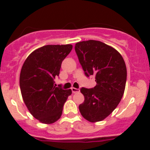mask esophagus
Instances as JSON below:
<instances>
[{"mask_svg":"<svg viewBox=\"0 0 150 150\" xmlns=\"http://www.w3.org/2000/svg\"><path fill=\"white\" fill-rule=\"evenodd\" d=\"M71 90H72V92L73 93H78V92H80V89L75 88H71Z\"/></svg>","mask_w":150,"mask_h":150,"instance_id":"34e87169","label":"esophagus"}]
</instances>
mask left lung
I'll use <instances>...</instances> for the list:
<instances>
[{
	"instance_id": "left-lung-1",
	"label": "left lung",
	"mask_w": 150,
	"mask_h": 150,
	"mask_svg": "<svg viewBox=\"0 0 150 150\" xmlns=\"http://www.w3.org/2000/svg\"><path fill=\"white\" fill-rule=\"evenodd\" d=\"M75 50L85 75H94L96 82L93 88H81L85 100L79 110L89 122L102 121L112 112L123 96L125 63L117 50L98 40L78 42Z\"/></svg>"
}]
</instances>
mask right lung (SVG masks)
<instances>
[{
  "label": "right lung",
  "instance_id": "right-lung-1",
  "mask_svg": "<svg viewBox=\"0 0 150 150\" xmlns=\"http://www.w3.org/2000/svg\"><path fill=\"white\" fill-rule=\"evenodd\" d=\"M72 46L46 45L35 50L24 62L19 77L21 93L32 115L42 123H54L61 117L71 89L54 86L63 60Z\"/></svg>",
  "mask_w": 150,
  "mask_h": 150
}]
</instances>
